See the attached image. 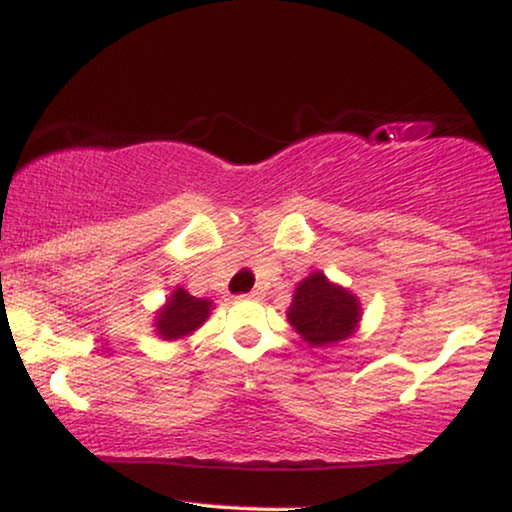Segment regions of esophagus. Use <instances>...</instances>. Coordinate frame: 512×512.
<instances>
[{
	"label": "esophagus",
	"instance_id": "1",
	"mask_svg": "<svg viewBox=\"0 0 512 512\" xmlns=\"http://www.w3.org/2000/svg\"><path fill=\"white\" fill-rule=\"evenodd\" d=\"M247 298H251V300L263 298V289H254V291H249V293H247Z\"/></svg>",
	"mask_w": 512,
	"mask_h": 512
}]
</instances>
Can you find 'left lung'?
<instances>
[{
  "label": "left lung",
  "mask_w": 512,
  "mask_h": 512,
  "mask_svg": "<svg viewBox=\"0 0 512 512\" xmlns=\"http://www.w3.org/2000/svg\"><path fill=\"white\" fill-rule=\"evenodd\" d=\"M286 317L305 342L326 347L347 340L356 331L361 303L352 291L328 282L324 272H312L298 284Z\"/></svg>",
  "instance_id": "1"
}]
</instances>
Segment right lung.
Wrapping results in <instances>:
<instances>
[{"label":"right lung","mask_w":512,"mask_h":512,"mask_svg":"<svg viewBox=\"0 0 512 512\" xmlns=\"http://www.w3.org/2000/svg\"><path fill=\"white\" fill-rule=\"evenodd\" d=\"M209 310H212V300L195 298L177 286L156 314V331L163 340L186 338L205 324Z\"/></svg>","instance_id":"right-lung-1"}]
</instances>
